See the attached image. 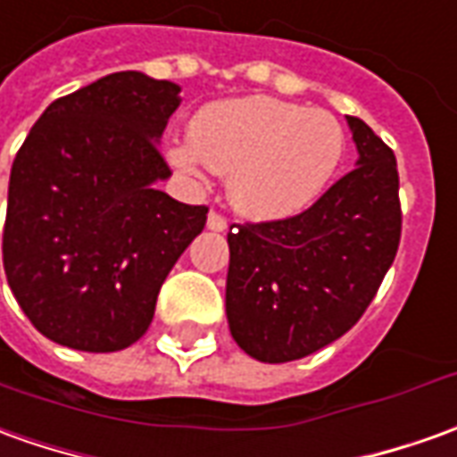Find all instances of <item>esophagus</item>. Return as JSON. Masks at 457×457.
Returning a JSON list of instances; mask_svg holds the SVG:
<instances>
[{
    "instance_id": "1",
    "label": "esophagus",
    "mask_w": 457,
    "mask_h": 457,
    "mask_svg": "<svg viewBox=\"0 0 457 457\" xmlns=\"http://www.w3.org/2000/svg\"><path fill=\"white\" fill-rule=\"evenodd\" d=\"M206 223H209L211 231H226L228 228V221H226V216H223L221 211H211Z\"/></svg>"
}]
</instances>
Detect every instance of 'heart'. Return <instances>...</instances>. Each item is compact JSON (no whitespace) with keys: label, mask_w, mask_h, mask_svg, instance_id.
I'll return each mask as SVG.
<instances>
[{"label":"heart","mask_w":457,"mask_h":457,"mask_svg":"<svg viewBox=\"0 0 457 457\" xmlns=\"http://www.w3.org/2000/svg\"><path fill=\"white\" fill-rule=\"evenodd\" d=\"M191 144L169 159L184 174L204 163L228 176L231 201L251 219H286L306 211L326 191L345 154V131L326 109L270 96L204 106L188 127Z\"/></svg>","instance_id":"b5f03b06"}]
</instances>
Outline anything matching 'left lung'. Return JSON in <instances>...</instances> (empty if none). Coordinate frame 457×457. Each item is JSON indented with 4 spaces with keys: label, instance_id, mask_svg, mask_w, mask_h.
I'll list each match as a JSON object with an SVG mask.
<instances>
[{
    "label": "left lung",
    "instance_id": "8db88e82",
    "mask_svg": "<svg viewBox=\"0 0 457 457\" xmlns=\"http://www.w3.org/2000/svg\"><path fill=\"white\" fill-rule=\"evenodd\" d=\"M358 166L306 211L228 231L226 316L263 363L298 361L366 313L401 244L398 166L363 119L348 116Z\"/></svg>",
    "mask_w": 457,
    "mask_h": 457
}]
</instances>
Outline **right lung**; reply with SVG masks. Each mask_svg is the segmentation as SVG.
<instances>
[{
    "label": "right lung",
    "mask_w": 457,
    "mask_h": 457,
    "mask_svg": "<svg viewBox=\"0 0 457 457\" xmlns=\"http://www.w3.org/2000/svg\"><path fill=\"white\" fill-rule=\"evenodd\" d=\"M179 87L116 71L46 106L9 176L2 259L34 328L59 345L112 353L137 343L209 206L156 188Z\"/></svg>",
    "instance_id": "obj_1"
}]
</instances>
